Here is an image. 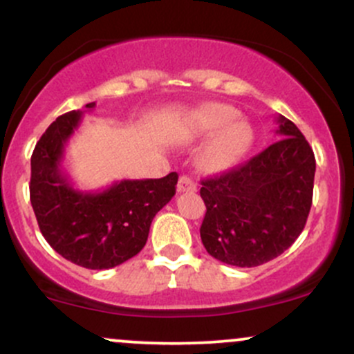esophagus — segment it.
<instances>
[{
  "instance_id": "esophagus-1",
  "label": "esophagus",
  "mask_w": 354,
  "mask_h": 354,
  "mask_svg": "<svg viewBox=\"0 0 354 354\" xmlns=\"http://www.w3.org/2000/svg\"><path fill=\"white\" fill-rule=\"evenodd\" d=\"M176 189L178 193H193V191H196V183L193 181V178L181 176L180 180H178Z\"/></svg>"
}]
</instances>
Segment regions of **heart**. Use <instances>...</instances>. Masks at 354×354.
Returning <instances> with one entry per match:
<instances>
[{"instance_id": "b5f03b06", "label": "heart", "mask_w": 354, "mask_h": 354, "mask_svg": "<svg viewBox=\"0 0 354 354\" xmlns=\"http://www.w3.org/2000/svg\"><path fill=\"white\" fill-rule=\"evenodd\" d=\"M193 131L198 136H216L201 153V166L206 171L221 173L233 168L253 143V128L239 120V111L228 104H206L194 113Z\"/></svg>"}]
</instances>
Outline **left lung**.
Masks as SVG:
<instances>
[{
	"instance_id": "8db88e82",
	"label": "left lung",
	"mask_w": 354,
	"mask_h": 354,
	"mask_svg": "<svg viewBox=\"0 0 354 354\" xmlns=\"http://www.w3.org/2000/svg\"><path fill=\"white\" fill-rule=\"evenodd\" d=\"M279 140L245 165L201 181L206 251L238 268H253L286 251L306 225L316 160L298 126L278 116Z\"/></svg>"
}]
</instances>
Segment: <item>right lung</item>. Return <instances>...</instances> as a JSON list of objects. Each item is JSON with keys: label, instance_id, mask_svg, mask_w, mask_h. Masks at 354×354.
<instances>
[{"label": "right lung", "instance_id": "right-lung-1", "mask_svg": "<svg viewBox=\"0 0 354 354\" xmlns=\"http://www.w3.org/2000/svg\"><path fill=\"white\" fill-rule=\"evenodd\" d=\"M81 116L78 109L56 118L36 143L30 200L39 230L56 253L88 270H109L143 250L153 218L176 193L178 174L116 181L96 193L76 189L61 161Z\"/></svg>", "mask_w": 354, "mask_h": 354}]
</instances>
